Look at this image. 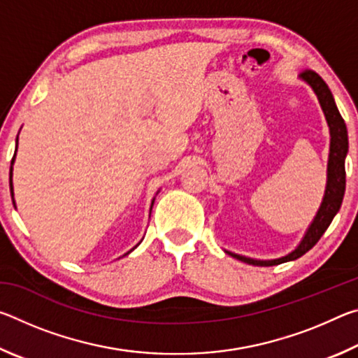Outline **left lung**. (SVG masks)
I'll use <instances>...</instances> for the list:
<instances>
[{
	"label": "left lung",
	"mask_w": 358,
	"mask_h": 358,
	"mask_svg": "<svg viewBox=\"0 0 358 358\" xmlns=\"http://www.w3.org/2000/svg\"><path fill=\"white\" fill-rule=\"evenodd\" d=\"M300 80L310 85L314 94L317 96V101L322 108L324 117L327 120V124H329L330 131V153H329V162H327V185H325V192L322 197V202H320V207L317 210L316 216L311 221L310 226H308L305 235L300 240V243L296 245L294 251L278 259H252L241 256V254H235L226 251L229 256L241 260L248 265H257V266H271L278 265L282 262H290V260H295L301 257L303 254L308 252L311 248L317 243L319 238L322 237L324 232L333 221V217L341 208L344 191H346V169H344V161H346L348 150H349V141H348V128L346 123L339 113L338 107L335 104V99H333V94L330 88L327 87V83L322 80V77L317 76L316 72L313 71H305L300 74Z\"/></svg>",
	"instance_id": "left-lung-1"
}]
</instances>
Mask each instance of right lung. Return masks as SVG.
<instances>
[{
	"label": "right lung",
	"instance_id": "1",
	"mask_svg": "<svg viewBox=\"0 0 358 358\" xmlns=\"http://www.w3.org/2000/svg\"><path fill=\"white\" fill-rule=\"evenodd\" d=\"M17 143H19V136H17V138H15V153H14V157H12V161H10V171H9V187H10V196H12V203H14L15 205V201H14V185H12V173H14V162H15V155H17ZM157 192H159V191H157ZM156 192V194H157ZM155 199H156V196L153 197V201H151V205H150V215H151V208H153V203H155ZM142 241V240H141ZM141 241H138V243L134 246V248H132V250L131 251H128V252H126V254H129V252H132V251H134L136 250V248L138 246V245H141ZM126 254H124V256H126Z\"/></svg>",
	"mask_w": 358,
	"mask_h": 358
}]
</instances>
